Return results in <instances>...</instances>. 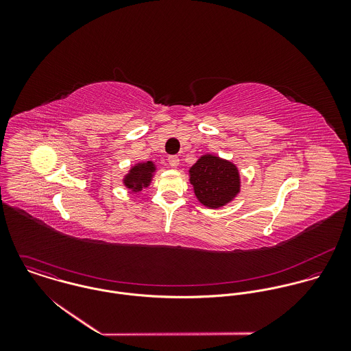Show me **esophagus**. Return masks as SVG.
<instances>
[{"label":"esophagus","mask_w":351,"mask_h":351,"mask_svg":"<svg viewBox=\"0 0 351 351\" xmlns=\"http://www.w3.org/2000/svg\"><path fill=\"white\" fill-rule=\"evenodd\" d=\"M167 160H169V165H170L171 167H177V166L180 165V158H178L177 155H170Z\"/></svg>","instance_id":"obj_1"}]
</instances>
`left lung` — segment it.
<instances>
[{
    "label": "left lung",
    "mask_w": 351,
    "mask_h": 351,
    "mask_svg": "<svg viewBox=\"0 0 351 351\" xmlns=\"http://www.w3.org/2000/svg\"><path fill=\"white\" fill-rule=\"evenodd\" d=\"M191 184L202 205L220 208L234 200L241 191L238 167L226 159L206 154L191 167Z\"/></svg>",
    "instance_id": "8db88e82"
}]
</instances>
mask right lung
I'll use <instances>...</instances> for the list:
<instances>
[{
	"label": "right lung",
	"mask_w": 351,
	"mask_h": 351,
	"mask_svg": "<svg viewBox=\"0 0 351 351\" xmlns=\"http://www.w3.org/2000/svg\"><path fill=\"white\" fill-rule=\"evenodd\" d=\"M155 171L154 162L147 160L138 163L131 167L130 173L124 177V185L131 189L132 192H139L143 188H147L150 185L152 174Z\"/></svg>",
	"instance_id": "1"
}]
</instances>
